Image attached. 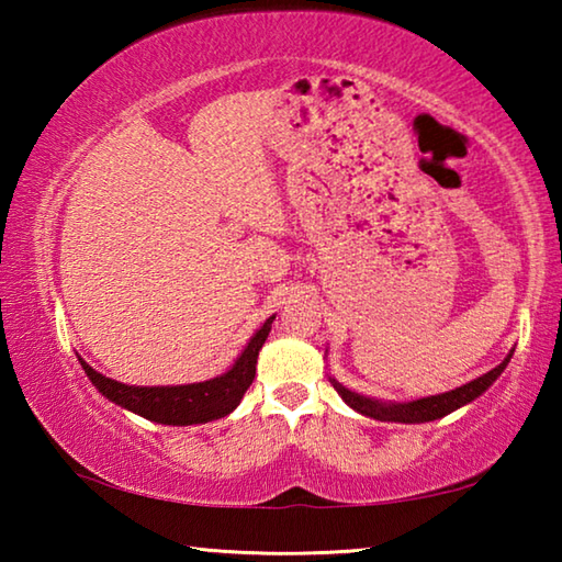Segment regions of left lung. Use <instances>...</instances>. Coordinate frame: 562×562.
Returning <instances> with one entry per match:
<instances>
[{
  "instance_id": "obj_1",
  "label": "left lung",
  "mask_w": 562,
  "mask_h": 562,
  "mask_svg": "<svg viewBox=\"0 0 562 562\" xmlns=\"http://www.w3.org/2000/svg\"><path fill=\"white\" fill-rule=\"evenodd\" d=\"M510 357H513V351L501 361L496 369H491L488 374L473 379V382L453 389V392H446V394H439V396L416 398V402H408V404H382V402H374V398H367V396H359L355 392H349V389L341 386L337 379H329V382H331V386L337 389L339 396L345 398V402L359 414L379 418V422L424 424V422H434V418H441L446 414H451V412H456V408H461L463 404L473 402L475 396H481L501 376V372L506 369Z\"/></svg>"
}]
</instances>
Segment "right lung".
I'll return each mask as SVG.
<instances>
[{
	"label": "right lung",
	"mask_w": 562,
	"mask_h": 562,
	"mask_svg": "<svg viewBox=\"0 0 562 562\" xmlns=\"http://www.w3.org/2000/svg\"><path fill=\"white\" fill-rule=\"evenodd\" d=\"M272 319L274 317H270L258 331H255V337L247 341V347L243 349V355L237 357L233 369H227L223 376H215L211 382L183 386H128L99 374L97 369H91L83 359L79 361L83 372H87L93 386H97L103 396L123 408H128L133 414L168 426L205 424L213 422V418L227 416L237 404H240L243 394L255 379V364H258L260 349L270 335Z\"/></svg>",
	"instance_id": "1"
}]
</instances>
